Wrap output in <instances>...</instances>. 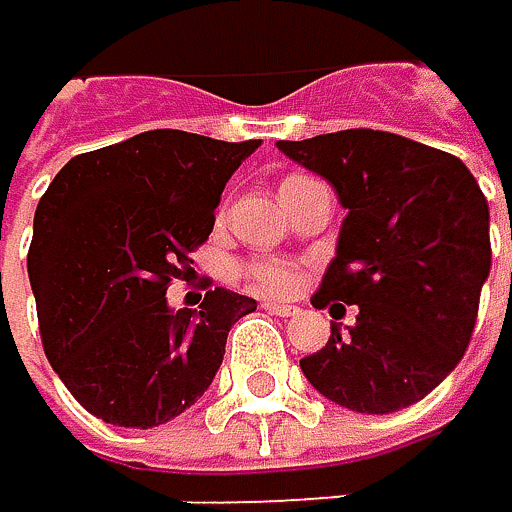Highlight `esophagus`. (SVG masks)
Masks as SVG:
<instances>
[{
    "mask_svg": "<svg viewBox=\"0 0 512 512\" xmlns=\"http://www.w3.org/2000/svg\"><path fill=\"white\" fill-rule=\"evenodd\" d=\"M262 307H265L268 313H274V316H295V313H298L295 304H283V301H265Z\"/></svg>",
    "mask_w": 512,
    "mask_h": 512,
    "instance_id": "1",
    "label": "esophagus"
}]
</instances>
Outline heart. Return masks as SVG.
Wrapping results in <instances>:
<instances>
[{"label": "heart", "mask_w": 512, "mask_h": 512, "mask_svg": "<svg viewBox=\"0 0 512 512\" xmlns=\"http://www.w3.org/2000/svg\"><path fill=\"white\" fill-rule=\"evenodd\" d=\"M247 277L253 286H259L262 292H271V295H286L295 289L298 283V268L283 262V259H259V262H250L247 265Z\"/></svg>", "instance_id": "obj_1"}]
</instances>
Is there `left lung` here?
I'll return each mask as SVG.
<instances>
[{
    "instance_id": "obj_1",
    "label": "left lung",
    "mask_w": 512,
    "mask_h": 512,
    "mask_svg": "<svg viewBox=\"0 0 512 512\" xmlns=\"http://www.w3.org/2000/svg\"><path fill=\"white\" fill-rule=\"evenodd\" d=\"M326 177L347 208L338 253L313 307L347 313L329 344L301 359L310 386L356 413H395L450 374L474 335L492 268L489 205L468 165L419 141L344 129L277 141Z\"/></svg>"
}]
</instances>
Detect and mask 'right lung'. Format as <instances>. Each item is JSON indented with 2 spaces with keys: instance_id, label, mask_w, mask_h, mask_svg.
I'll list each match as a JSON object with an SVG mask.
<instances>
[{
  "instance_id": "obj_1",
  "label": "right lung",
  "mask_w": 512,
  "mask_h": 512,
  "mask_svg": "<svg viewBox=\"0 0 512 512\" xmlns=\"http://www.w3.org/2000/svg\"><path fill=\"white\" fill-rule=\"evenodd\" d=\"M262 141L153 129L62 165L35 208L26 256L44 353L93 416L153 428L193 407L229 329L256 310L208 289L199 310L165 289L214 229L229 177Z\"/></svg>"
}]
</instances>
